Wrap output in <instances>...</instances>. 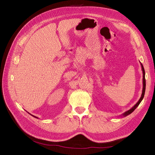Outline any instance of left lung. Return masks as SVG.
Wrapping results in <instances>:
<instances>
[{
	"instance_id": "8db88e82",
	"label": "left lung",
	"mask_w": 155,
	"mask_h": 155,
	"mask_svg": "<svg viewBox=\"0 0 155 155\" xmlns=\"http://www.w3.org/2000/svg\"><path fill=\"white\" fill-rule=\"evenodd\" d=\"M141 64V67H142V70H143V93H142V95H141V97L139 99V101H138V103L134 105V106L132 108H130V110H128V111L125 112V113L123 114V116L126 117L127 116V115L130 114V113H132L136 109V108L139 106V104L140 103V102L142 101V100L144 98V93H145V88H146V80H145V71H144V67H143V65L140 63Z\"/></svg>"
}]
</instances>
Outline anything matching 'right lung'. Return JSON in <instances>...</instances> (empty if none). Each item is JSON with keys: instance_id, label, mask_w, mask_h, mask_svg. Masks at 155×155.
<instances>
[{"instance_id": "obj_1", "label": "right lung", "mask_w": 155, "mask_h": 155, "mask_svg": "<svg viewBox=\"0 0 155 155\" xmlns=\"http://www.w3.org/2000/svg\"><path fill=\"white\" fill-rule=\"evenodd\" d=\"M34 117V116H33ZM36 118H37V117H36Z\"/></svg>"}]
</instances>
